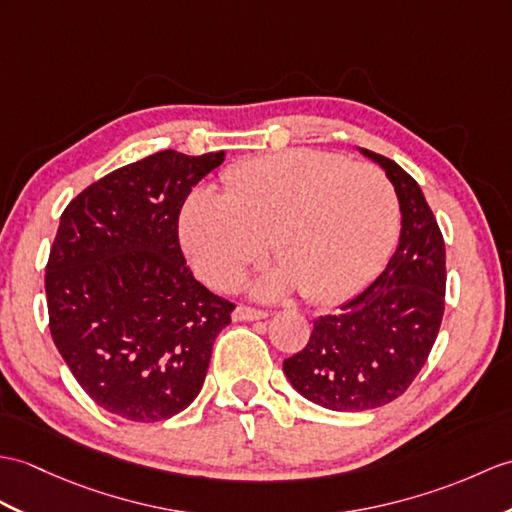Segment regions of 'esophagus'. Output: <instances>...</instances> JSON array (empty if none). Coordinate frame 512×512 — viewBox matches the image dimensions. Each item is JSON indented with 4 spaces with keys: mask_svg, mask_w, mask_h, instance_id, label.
Listing matches in <instances>:
<instances>
[{
    "mask_svg": "<svg viewBox=\"0 0 512 512\" xmlns=\"http://www.w3.org/2000/svg\"><path fill=\"white\" fill-rule=\"evenodd\" d=\"M266 316H268V312L255 310V307H248V305H237L233 310V320H261Z\"/></svg>",
    "mask_w": 512,
    "mask_h": 512,
    "instance_id": "esophagus-1",
    "label": "esophagus"
}]
</instances>
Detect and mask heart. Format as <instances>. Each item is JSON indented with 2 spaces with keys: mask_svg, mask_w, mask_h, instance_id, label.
<instances>
[{
  "mask_svg": "<svg viewBox=\"0 0 512 512\" xmlns=\"http://www.w3.org/2000/svg\"><path fill=\"white\" fill-rule=\"evenodd\" d=\"M224 187H194L178 213L189 264L216 290L237 288L270 240L279 266L257 285L259 296L299 285L312 303L342 301L375 275L395 240L390 181L340 154H268L233 165Z\"/></svg>",
  "mask_w": 512,
  "mask_h": 512,
  "instance_id": "obj_1",
  "label": "heart"
}]
</instances>
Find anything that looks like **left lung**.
<instances>
[{"instance_id": "8db88e82", "label": "left lung", "mask_w": 512, "mask_h": 512, "mask_svg": "<svg viewBox=\"0 0 512 512\" xmlns=\"http://www.w3.org/2000/svg\"><path fill=\"white\" fill-rule=\"evenodd\" d=\"M399 198V246L386 268L340 312L314 320L305 349L283 360L290 384L318 406L364 412L386 406L419 375L445 312V242L419 183L382 154Z\"/></svg>"}]
</instances>
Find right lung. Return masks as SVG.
Instances as JSON below:
<instances>
[{"label": "right lung", "instance_id": "add662e5", "mask_svg": "<svg viewBox=\"0 0 512 512\" xmlns=\"http://www.w3.org/2000/svg\"><path fill=\"white\" fill-rule=\"evenodd\" d=\"M224 161L161 150L69 202L45 266L50 331L82 390L139 423L170 419L205 382L235 305L194 279L178 244L192 187Z\"/></svg>", "mask_w": 512, "mask_h": 512}]
</instances>
